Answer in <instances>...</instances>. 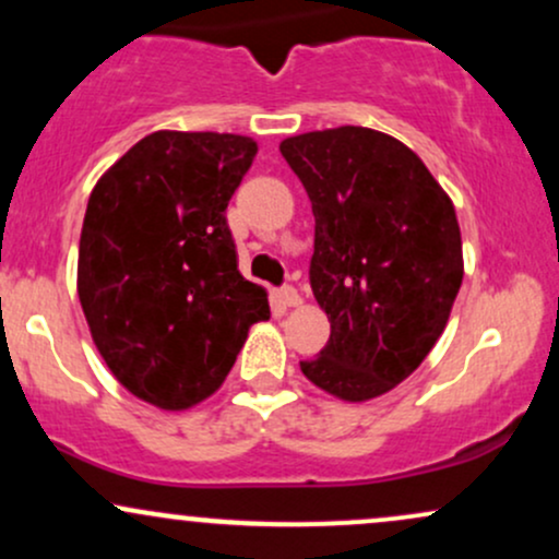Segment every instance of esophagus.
<instances>
[{"mask_svg": "<svg viewBox=\"0 0 559 559\" xmlns=\"http://www.w3.org/2000/svg\"><path fill=\"white\" fill-rule=\"evenodd\" d=\"M275 301H278L281 307H297V305H301V297L294 286H284L275 292Z\"/></svg>", "mask_w": 559, "mask_h": 559, "instance_id": "obj_1", "label": "esophagus"}]
</instances>
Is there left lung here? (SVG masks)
<instances>
[{
    "mask_svg": "<svg viewBox=\"0 0 559 559\" xmlns=\"http://www.w3.org/2000/svg\"><path fill=\"white\" fill-rule=\"evenodd\" d=\"M316 215L310 286L329 344L301 373L346 402L386 394L444 331L463 284L457 215L413 150L342 126L281 141Z\"/></svg>",
    "mask_w": 559,
    "mask_h": 559,
    "instance_id": "obj_1",
    "label": "left lung"
}]
</instances>
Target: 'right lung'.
<instances>
[{"label":"right lung","mask_w":559,"mask_h":559,"mask_svg":"<svg viewBox=\"0 0 559 559\" xmlns=\"http://www.w3.org/2000/svg\"><path fill=\"white\" fill-rule=\"evenodd\" d=\"M258 144L234 133L157 131L88 197L79 297L94 344L123 386L163 409L226 381L265 288L239 273L226 207Z\"/></svg>","instance_id":"1"}]
</instances>
